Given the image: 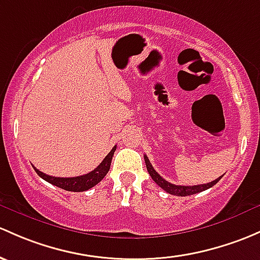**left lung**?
Returning <instances> with one entry per match:
<instances>
[{"label":"left lung","instance_id":"obj_1","mask_svg":"<svg viewBox=\"0 0 260 260\" xmlns=\"http://www.w3.org/2000/svg\"><path fill=\"white\" fill-rule=\"evenodd\" d=\"M144 162H146L147 171H148L149 176L152 177V179L154 180V182L157 183V184L159 185L162 189H165L167 193H169V194H173V196H178V197L192 196V194H196V193L203 192V190L208 189V188L213 187L214 184H217V183L220 180V178L223 177V176L219 177V178H217V179L213 180V182H210V183H206V184L176 185V184H172V183H169L168 180H166L165 178H162V177H160L159 174H158L157 172L154 171V168L152 167L151 162H149V159H148V157H147V155H144Z\"/></svg>","mask_w":260,"mask_h":260}]
</instances>
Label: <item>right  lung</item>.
Returning <instances> with one entry per match:
<instances>
[{
	"label": "right lung",
	"instance_id": "obj_1",
	"mask_svg": "<svg viewBox=\"0 0 260 260\" xmlns=\"http://www.w3.org/2000/svg\"><path fill=\"white\" fill-rule=\"evenodd\" d=\"M117 147L114 146L112 148V151L106 155L105 159L102 160L100 166L97 168H94L93 171L89 172V173L83 174L80 177H71V178H61V177H52L48 174L42 173L41 171L35 168L36 173L41 177L42 179H45L46 182L51 183V184L56 185V187L62 188L64 190H70V192H84V190H88L89 188L94 187L95 184L101 182L105 178L106 174L108 173L109 168H111V162L112 158H113L114 151H116Z\"/></svg>",
	"mask_w": 260,
	"mask_h": 260
}]
</instances>
